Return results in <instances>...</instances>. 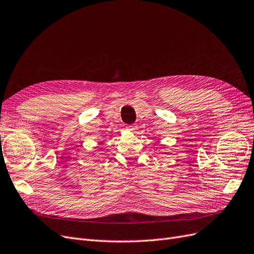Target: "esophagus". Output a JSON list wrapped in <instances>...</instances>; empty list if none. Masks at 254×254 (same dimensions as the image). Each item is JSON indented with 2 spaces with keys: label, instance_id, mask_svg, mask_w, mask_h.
<instances>
[{
  "label": "esophagus",
  "instance_id": "esophagus-1",
  "mask_svg": "<svg viewBox=\"0 0 254 254\" xmlns=\"http://www.w3.org/2000/svg\"><path fill=\"white\" fill-rule=\"evenodd\" d=\"M126 128H127V130H129V132H135V130L137 129V126H136V125H127V126L126 127Z\"/></svg>",
  "mask_w": 254,
  "mask_h": 254
}]
</instances>
